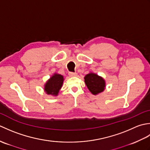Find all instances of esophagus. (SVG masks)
I'll list each match as a JSON object with an SVG mask.
<instances>
[{"instance_id":"34e87169","label":"esophagus","mask_w":150,"mask_h":150,"mask_svg":"<svg viewBox=\"0 0 150 150\" xmlns=\"http://www.w3.org/2000/svg\"><path fill=\"white\" fill-rule=\"evenodd\" d=\"M77 73H75V72H69V75L70 77H75V76H77Z\"/></svg>"}]
</instances>
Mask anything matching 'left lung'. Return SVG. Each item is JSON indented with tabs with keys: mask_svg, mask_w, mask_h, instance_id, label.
I'll return each mask as SVG.
<instances>
[{
	"mask_svg": "<svg viewBox=\"0 0 150 150\" xmlns=\"http://www.w3.org/2000/svg\"><path fill=\"white\" fill-rule=\"evenodd\" d=\"M84 82L88 90L95 95L103 92L106 87L104 79L94 73H90L86 75Z\"/></svg>",
	"mask_w": 150,
	"mask_h": 150,
	"instance_id": "left-lung-1",
	"label": "left lung"
}]
</instances>
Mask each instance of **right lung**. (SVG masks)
Segmentation results:
<instances>
[{"instance_id":"obj_1","label":"right lung","mask_w":150,"mask_h":150,"mask_svg":"<svg viewBox=\"0 0 150 150\" xmlns=\"http://www.w3.org/2000/svg\"><path fill=\"white\" fill-rule=\"evenodd\" d=\"M64 77L62 75L54 73L44 85V90L47 95L57 96L62 86Z\"/></svg>"}]
</instances>
